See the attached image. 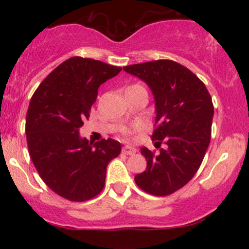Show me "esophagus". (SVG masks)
Segmentation results:
<instances>
[{
  "instance_id": "esophagus-1",
  "label": "esophagus",
  "mask_w": 249,
  "mask_h": 249,
  "mask_svg": "<svg viewBox=\"0 0 249 249\" xmlns=\"http://www.w3.org/2000/svg\"><path fill=\"white\" fill-rule=\"evenodd\" d=\"M123 152H124L125 154H127V156H131V154L136 153L137 150L133 146H130V145H125V146L123 147Z\"/></svg>"
}]
</instances>
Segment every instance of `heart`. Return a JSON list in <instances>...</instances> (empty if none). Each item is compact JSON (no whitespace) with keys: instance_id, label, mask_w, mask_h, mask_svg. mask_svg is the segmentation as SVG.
<instances>
[{"instance_id":"obj_1","label":"heart","mask_w":249,"mask_h":249,"mask_svg":"<svg viewBox=\"0 0 249 249\" xmlns=\"http://www.w3.org/2000/svg\"><path fill=\"white\" fill-rule=\"evenodd\" d=\"M131 87H137V85H131ZM130 88V87H128ZM139 130V126H133V127H123L121 130V132L124 134L125 137H128L131 136V134H133L134 132H137V131Z\"/></svg>"}]
</instances>
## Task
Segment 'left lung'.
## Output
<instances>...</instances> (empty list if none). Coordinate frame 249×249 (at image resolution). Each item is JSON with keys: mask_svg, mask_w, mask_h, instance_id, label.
I'll return each instance as SVG.
<instances>
[{"mask_svg": "<svg viewBox=\"0 0 249 249\" xmlns=\"http://www.w3.org/2000/svg\"><path fill=\"white\" fill-rule=\"evenodd\" d=\"M123 69L150 87L157 113L152 141L159 147L166 144L158 154L142 148L147 166L134 181L152 196L172 194L193 178L204 160L212 131V98L192 71L170 59Z\"/></svg>", "mask_w": 249, "mask_h": 249, "instance_id": "obj_1", "label": "left lung"}]
</instances>
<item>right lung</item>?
Listing matches in <instances>:
<instances>
[{
  "label": "right lung",
  "instance_id": "obj_1",
  "mask_svg": "<svg viewBox=\"0 0 249 249\" xmlns=\"http://www.w3.org/2000/svg\"><path fill=\"white\" fill-rule=\"evenodd\" d=\"M101 61L71 57L51 71L37 88L25 122L28 150L43 181L71 200L95 198L105 185L108 162L119 156L121 142L81 138L98 88L121 72Z\"/></svg>",
  "mask_w": 249,
  "mask_h": 249
}]
</instances>
